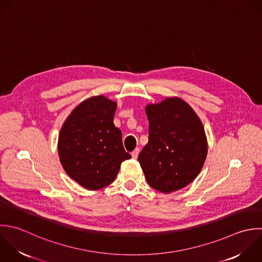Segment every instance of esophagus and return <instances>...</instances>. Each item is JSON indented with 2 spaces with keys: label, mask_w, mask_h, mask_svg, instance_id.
Wrapping results in <instances>:
<instances>
[{
  "label": "esophagus",
  "mask_w": 262,
  "mask_h": 262,
  "mask_svg": "<svg viewBox=\"0 0 262 262\" xmlns=\"http://www.w3.org/2000/svg\"><path fill=\"white\" fill-rule=\"evenodd\" d=\"M139 153H140V149H139V148H136V149L132 152V156H133V158H134V159H137V158H138Z\"/></svg>",
  "instance_id": "1"
}]
</instances>
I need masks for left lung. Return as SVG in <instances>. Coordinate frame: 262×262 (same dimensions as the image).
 Listing matches in <instances>:
<instances>
[{
  "label": "left lung",
  "mask_w": 262,
  "mask_h": 262,
  "mask_svg": "<svg viewBox=\"0 0 262 262\" xmlns=\"http://www.w3.org/2000/svg\"><path fill=\"white\" fill-rule=\"evenodd\" d=\"M149 142L139 154L148 184L162 193L178 191L199 174L207 155L205 132L195 111L179 98L148 105Z\"/></svg>",
  "instance_id": "obj_1"
}]
</instances>
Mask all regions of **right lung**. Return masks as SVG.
<instances>
[{
  "instance_id": "right-lung-1",
  "label": "right lung",
  "mask_w": 262,
  "mask_h": 262,
  "mask_svg": "<svg viewBox=\"0 0 262 262\" xmlns=\"http://www.w3.org/2000/svg\"><path fill=\"white\" fill-rule=\"evenodd\" d=\"M116 103L104 96L79 104L64 122L58 152L66 173L88 190H99L116 178L122 161L132 158L113 123Z\"/></svg>"
}]
</instances>
